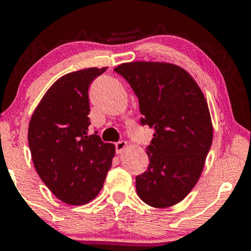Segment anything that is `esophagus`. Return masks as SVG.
I'll return each instance as SVG.
<instances>
[{
	"mask_svg": "<svg viewBox=\"0 0 251 251\" xmlns=\"http://www.w3.org/2000/svg\"><path fill=\"white\" fill-rule=\"evenodd\" d=\"M126 146H127V143L124 142V140H122V142H118L116 144V152H117V153L118 154L122 153L124 150L126 149Z\"/></svg>",
	"mask_w": 251,
	"mask_h": 251,
	"instance_id": "obj_1",
	"label": "esophagus"
}]
</instances>
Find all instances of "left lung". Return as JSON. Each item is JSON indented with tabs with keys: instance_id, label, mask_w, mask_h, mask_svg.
<instances>
[{
	"instance_id": "8db88e82",
	"label": "left lung",
	"mask_w": 251,
	"mask_h": 251,
	"mask_svg": "<svg viewBox=\"0 0 251 251\" xmlns=\"http://www.w3.org/2000/svg\"><path fill=\"white\" fill-rule=\"evenodd\" d=\"M139 99L142 125L154 128L149 168L135 178L137 194L153 208L179 203L194 189L212 143L211 116L194 77L169 62L134 61L114 68Z\"/></svg>"
}]
</instances>
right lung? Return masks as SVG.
I'll use <instances>...</instances> for the list:
<instances>
[{
    "label": "right lung",
    "mask_w": 251,
    "mask_h": 251,
    "mask_svg": "<svg viewBox=\"0 0 251 251\" xmlns=\"http://www.w3.org/2000/svg\"><path fill=\"white\" fill-rule=\"evenodd\" d=\"M107 67L57 79L30 118L28 144L37 175L56 198L82 205L101 190L116 146L89 133L88 87Z\"/></svg>",
    "instance_id": "obj_1"
}]
</instances>
